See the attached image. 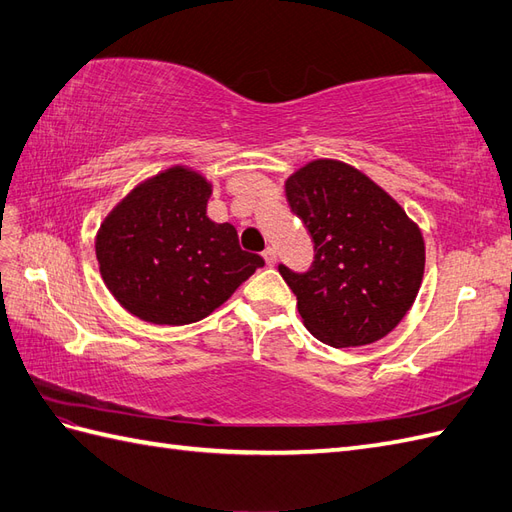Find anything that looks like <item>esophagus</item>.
Segmentation results:
<instances>
[{
    "instance_id": "obj_1",
    "label": "esophagus",
    "mask_w": 512,
    "mask_h": 512,
    "mask_svg": "<svg viewBox=\"0 0 512 512\" xmlns=\"http://www.w3.org/2000/svg\"><path fill=\"white\" fill-rule=\"evenodd\" d=\"M263 258H265V263H267L269 267L276 265V260H278V256H276V249H273V247H267L265 252H263Z\"/></svg>"
}]
</instances>
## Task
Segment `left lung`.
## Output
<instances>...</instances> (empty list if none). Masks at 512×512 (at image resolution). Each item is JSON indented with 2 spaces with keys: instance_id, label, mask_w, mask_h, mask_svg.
Returning a JSON list of instances; mask_svg holds the SVG:
<instances>
[{
  "instance_id": "1",
  "label": "left lung",
  "mask_w": 512,
  "mask_h": 512,
  "mask_svg": "<svg viewBox=\"0 0 512 512\" xmlns=\"http://www.w3.org/2000/svg\"><path fill=\"white\" fill-rule=\"evenodd\" d=\"M315 243L308 273L280 265L308 332L330 347L384 339L415 304L426 243L406 210L363 171L317 158L284 182Z\"/></svg>"
}]
</instances>
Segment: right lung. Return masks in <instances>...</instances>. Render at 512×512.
I'll return each mask as SVG.
<instances>
[{
  "mask_svg": "<svg viewBox=\"0 0 512 512\" xmlns=\"http://www.w3.org/2000/svg\"><path fill=\"white\" fill-rule=\"evenodd\" d=\"M213 182L173 165L139 182L104 217L95 256L112 297L156 326L208 317L265 265L243 252L232 223L206 215Z\"/></svg>",
  "mask_w": 512,
  "mask_h": 512,
  "instance_id": "right-lung-1",
  "label": "right lung"
}]
</instances>
